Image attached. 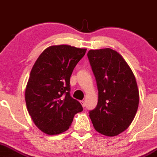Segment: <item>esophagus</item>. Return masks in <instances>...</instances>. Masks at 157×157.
<instances>
[{"instance_id":"obj_1","label":"esophagus","mask_w":157,"mask_h":157,"mask_svg":"<svg viewBox=\"0 0 157 157\" xmlns=\"http://www.w3.org/2000/svg\"><path fill=\"white\" fill-rule=\"evenodd\" d=\"M80 103L82 104V107H85V101H83V100L80 101Z\"/></svg>"}]
</instances>
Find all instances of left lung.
Here are the masks:
<instances>
[{"label": "left lung", "mask_w": 157, "mask_h": 157, "mask_svg": "<svg viewBox=\"0 0 157 157\" xmlns=\"http://www.w3.org/2000/svg\"><path fill=\"white\" fill-rule=\"evenodd\" d=\"M87 57L98 88L97 105L89 116L97 132L117 136L129 127L137 112L136 77L124 58L112 48L91 49Z\"/></svg>", "instance_id": "left-lung-1"}]
</instances>
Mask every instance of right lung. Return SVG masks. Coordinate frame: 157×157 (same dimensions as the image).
Instances as JSON below:
<instances>
[{"mask_svg":"<svg viewBox=\"0 0 157 157\" xmlns=\"http://www.w3.org/2000/svg\"><path fill=\"white\" fill-rule=\"evenodd\" d=\"M87 48L67 45H52L33 66L25 88V102L33 123L47 135L69 129L83 108L70 94V79Z\"/></svg>","mask_w":157,"mask_h":157,"instance_id":"add662e5","label":"right lung"}]
</instances>
